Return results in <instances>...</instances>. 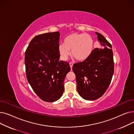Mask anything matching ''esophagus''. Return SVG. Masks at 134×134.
Here are the masks:
<instances>
[{"mask_svg":"<svg viewBox=\"0 0 134 134\" xmlns=\"http://www.w3.org/2000/svg\"><path fill=\"white\" fill-rule=\"evenodd\" d=\"M69 65H70V67H71V68L72 69V68L73 67V63L72 62H69Z\"/></svg>","mask_w":134,"mask_h":134,"instance_id":"34e87169","label":"esophagus"}]
</instances>
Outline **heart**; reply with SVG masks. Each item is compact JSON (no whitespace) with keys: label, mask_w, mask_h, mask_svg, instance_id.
I'll list each match as a JSON object with an SVG mask.
<instances>
[{"label":"heart","mask_w":134,"mask_h":134,"mask_svg":"<svg viewBox=\"0 0 134 134\" xmlns=\"http://www.w3.org/2000/svg\"><path fill=\"white\" fill-rule=\"evenodd\" d=\"M94 47V41L87 34L73 33L66 36L63 44L59 47V52L61 58L66 60L71 54L76 60L83 61L88 59L92 55Z\"/></svg>","instance_id":"1"}]
</instances>
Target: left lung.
Listing matches in <instances>:
<instances>
[{
	"label": "left lung",
	"instance_id": "1",
	"mask_svg": "<svg viewBox=\"0 0 134 134\" xmlns=\"http://www.w3.org/2000/svg\"><path fill=\"white\" fill-rule=\"evenodd\" d=\"M98 39L104 49L95 48L86 60L74 63L77 91L84 99L94 100L102 97L109 87L114 73L111 44L98 32Z\"/></svg>",
	"mask_w": 134,
	"mask_h": 134
}]
</instances>
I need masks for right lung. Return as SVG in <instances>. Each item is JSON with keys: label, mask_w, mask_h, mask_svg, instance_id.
<instances>
[{"label": "right lung", "mask_w": 134, "mask_h": 134, "mask_svg": "<svg viewBox=\"0 0 134 134\" xmlns=\"http://www.w3.org/2000/svg\"><path fill=\"white\" fill-rule=\"evenodd\" d=\"M60 33L37 35L25 52V72L32 90L42 100L53 102L64 91V80L70 71L68 62L60 61Z\"/></svg>", "instance_id": "obj_1"}]
</instances>
